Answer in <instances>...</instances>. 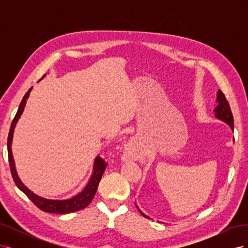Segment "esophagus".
I'll list each match as a JSON object with an SVG mask.
<instances>
[{
	"instance_id": "esophagus-1",
	"label": "esophagus",
	"mask_w": 248,
	"mask_h": 248,
	"mask_svg": "<svg viewBox=\"0 0 248 248\" xmlns=\"http://www.w3.org/2000/svg\"><path fill=\"white\" fill-rule=\"evenodd\" d=\"M137 155V151L134 148H126L122 155V159L123 160H132L134 159V157Z\"/></svg>"
}]
</instances>
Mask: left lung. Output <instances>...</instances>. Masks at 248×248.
<instances>
[{
  "mask_svg": "<svg viewBox=\"0 0 248 248\" xmlns=\"http://www.w3.org/2000/svg\"><path fill=\"white\" fill-rule=\"evenodd\" d=\"M217 102H218V106H217L216 108L214 109L215 110V116L218 119H220L221 121L229 124L232 129H234V118H232V110H231V108H230V104H229V101L226 98V95H224L221 91H218V96H217ZM141 215L146 217V218H149V217L146 216L145 214L141 213Z\"/></svg>",
  "mask_w": 248,
  "mask_h": 248,
  "instance_id": "left-lung-1",
  "label": "left lung"
}]
</instances>
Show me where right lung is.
Returning <instances> with one entry per match:
<instances>
[{
	"instance_id": "right-lung-1",
	"label": "right lung",
	"mask_w": 248,
	"mask_h": 248,
	"mask_svg": "<svg viewBox=\"0 0 248 248\" xmlns=\"http://www.w3.org/2000/svg\"><path fill=\"white\" fill-rule=\"evenodd\" d=\"M32 88L29 89V91L26 93V95L24 96V98H22V100L19 104V108H18L16 115L12 120L11 127H10L9 134H8V140H7V147H8V159H9V166H10L12 178L18 188L22 192H24L37 207H38L44 212L56 213V214H67V213L79 211V210L88 207L90 202H92L95 193H96L97 187H98V184L101 180V177L103 175L104 170H106L108 162L103 158H101V157L98 156L95 159L93 175H92L91 179H90V181L87 184V186L85 187V189L82 190L80 193H78V196H76L72 199H69V200H63V201L46 200V199H43V198L36 196V194H34L32 191H30L27 187L20 182V180L16 174V167H14L12 152H11V142H12V138H13V131H14V127H16V122L18 121L20 115L22 114V111H24L27 99L30 95V92H31Z\"/></svg>"
}]
</instances>
